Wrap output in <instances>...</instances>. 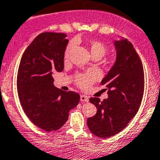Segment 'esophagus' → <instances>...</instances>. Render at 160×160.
Segmentation results:
<instances>
[{"label": "esophagus", "mask_w": 160, "mask_h": 160, "mask_svg": "<svg viewBox=\"0 0 160 160\" xmlns=\"http://www.w3.org/2000/svg\"><path fill=\"white\" fill-rule=\"evenodd\" d=\"M88 100H89V99H88V97H87L86 95H83V94L80 95V101H81V102H88Z\"/></svg>", "instance_id": "34e87169"}]
</instances>
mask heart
<instances>
[{"instance_id":"obj_1","label":"heart","mask_w":160,"mask_h":160,"mask_svg":"<svg viewBox=\"0 0 160 160\" xmlns=\"http://www.w3.org/2000/svg\"><path fill=\"white\" fill-rule=\"evenodd\" d=\"M76 42L74 41H70L66 47V51L64 53L65 58H68L71 53L72 52L73 49L75 48ZM90 52L91 55L94 58L101 59L102 57L105 56L108 52V48L98 41H91L88 43ZM98 79L97 74H82L79 75L77 78V83L79 87L83 89H88L92 85V83Z\"/></svg>"}]
</instances>
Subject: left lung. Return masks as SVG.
Returning a JSON list of instances; mask_svg holds the SVG:
<instances>
[{"label": "left lung", "instance_id": "left-lung-1", "mask_svg": "<svg viewBox=\"0 0 160 160\" xmlns=\"http://www.w3.org/2000/svg\"><path fill=\"white\" fill-rule=\"evenodd\" d=\"M116 59L101 84L108 90V98L101 101L91 98L98 108L88 119L91 133L99 138L112 137L126 128L138 112L144 94L145 77L142 61L128 39L114 41Z\"/></svg>", "mask_w": 160, "mask_h": 160}]
</instances>
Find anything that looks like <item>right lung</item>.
Masks as SVG:
<instances>
[{
    "label": "right lung",
    "instance_id": "right-lung-1",
    "mask_svg": "<svg viewBox=\"0 0 160 160\" xmlns=\"http://www.w3.org/2000/svg\"><path fill=\"white\" fill-rule=\"evenodd\" d=\"M66 34L43 32L28 46L21 58L17 90L26 116L38 128L57 131L67 121L69 110L80 102V94L54 86L53 72L64 69Z\"/></svg>",
    "mask_w": 160,
    "mask_h": 160
}]
</instances>
